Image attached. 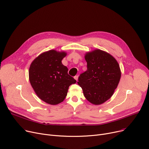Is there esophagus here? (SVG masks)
<instances>
[{
    "instance_id": "obj_1",
    "label": "esophagus",
    "mask_w": 149,
    "mask_h": 149,
    "mask_svg": "<svg viewBox=\"0 0 149 149\" xmlns=\"http://www.w3.org/2000/svg\"><path fill=\"white\" fill-rule=\"evenodd\" d=\"M74 78L75 79V80H76L77 81H78V75H75V76L74 77Z\"/></svg>"
}]
</instances>
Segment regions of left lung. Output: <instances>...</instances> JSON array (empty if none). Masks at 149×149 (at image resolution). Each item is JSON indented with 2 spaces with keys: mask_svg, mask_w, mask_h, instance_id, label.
Segmentation results:
<instances>
[{
  "mask_svg": "<svg viewBox=\"0 0 149 149\" xmlns=\"http://www.w3.org/2000/svg\"><path fill=\"white\" fill-rule=\"evenodd\" d=\"M84 58L87 69L80 74L77 83L88 102L102 104L113 96L120 81L119 65L113 56L100 49L86 53Z\"/></svg>",
  "mask_w": 149,
  "mask_h": 149,
  "instance_id": "1",
  "label": "left lung"
}]
</instances>
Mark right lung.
Returning <instances> with one entry per match:
<instances>
[{"mask_svg":"<svg viewBox=\"0 0 149 149\" xmlns=\"http://www.w3.org/2000/svg\"><path fill=\"white\" fill-rule=\"evenodd\" d=\"M66 54L65 52L51 49L39 55L30 66V83L38 97L48 104L63 102L69 86L77 82L68 75V68L62 63Z\"/></svg>","mask_w":149,"mask_h":149,"instance_id":"right-lung-1","label":"right lung"}]
</instances>
